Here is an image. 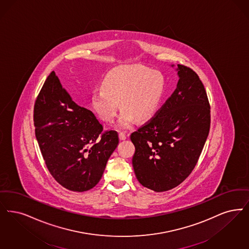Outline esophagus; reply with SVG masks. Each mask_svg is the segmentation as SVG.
<instances>
[{
    "instance_id": "1",
    "label": "esophagus",
    "mask_w": 249,
    "mask_h": 249,
    "mask_svg": "<svg viewBox=\"0 0 249 249\" xmlns=\"http://www.w3.org/2000/svg\"><path fill=\"white\" fill-rule=\"evenodd\" d=\"M119 137H120V140H121V141L126 140V138H127L126 134H125V133H123V132H120V134H119Z\"/></svg>"
}]
</instances>
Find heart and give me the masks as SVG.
I'll return each instance as SVG.
<instances>
[{"instance_id":"1","label":"heart","mask_w":249,"mask_h":249,"mask_svg":"<svg viewBox=\"0 0 249 249\" xmlns=\"http://www.w3.org/2000/svg\"><path fill=\"white\" fill-rule=\"evenodd\" d=\"M165 91V78L160 71L141 65L122 66L111 70L102 89H94L91 105L101 120L112 122L122 111L118 128L129 129L135 119H151L160 108Z\"/></svg>"}]
</instances>
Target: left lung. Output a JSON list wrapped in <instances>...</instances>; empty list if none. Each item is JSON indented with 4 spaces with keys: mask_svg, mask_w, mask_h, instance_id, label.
Here are the masks:
<instances>
[{
    "mask_svg": "<svg viewBox=\"0 0 249 249\" xmlns=\"http://www.w3.org/2000/svg\"><path fill=\"white\" fill-rule=\"evenodd\" d=\"M177 71L179 81L171 96L130 134L136 178L155 192L172 189L189 176L210 128V106L198 75L182 65Z\"/></svg>",
    "mask_w": 249,
    "mask_h": 249,
    "instance_id": "8db88e82",
    "label": "left lung"
}]
</instances>
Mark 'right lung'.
<instances>
[{"label": "right lung", "mask_w": 249, "mask_h": 249, "mask_svg": "<svg viewBox=\"0 0 249 249\" xmlns=\"http://www.w3.org/2000/svg\"><path fill=\"white\" fill-rule=\"evenodd\" d=\"M33 120L40 152L54 179L73 192L93 188L119 144L118 132H103L94 114L72 100L54 71L35 101Z\"/></svg>", "instance_id": "add662e5"}]
</instances>
